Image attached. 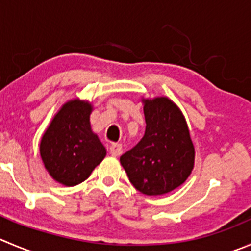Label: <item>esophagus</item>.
<instances>
[{
    "label": "esophagus",
    "instance_id": "obj_1",
    "mask_svg": "<svg viewBox=\"0 0 251 251\" xmlns=\"http://www.w3.org/2000/svg\"><path fill=\"white\" fill-rule=\"evenodd\" d=\"M122 150H123L122 149V144H119V143H114L109 147V151L113 156H119L122 154Z\"/></svg>",
    "mask_w": 251,
    "mask_h": 251
}]
</instances>
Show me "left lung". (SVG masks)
Here are the masks:
<instances>
[{
  "mask_svg": "<svg viewBox=\"0 0 251 251\" xmlns=\"http://www.w3.org/2000/svg\"><path fill=\"white\" fill-rule=\"evenodd\" d=\"M143 103L144 137L122 155L121 164L138 191L165 195L187 180L195 164V148L185 117L170 99H147Z\"/></svg>",
  "mask_w": 251,
  "mask_h": 251,
  "instance_id": "obj_1",
  "label": "left lung"
}]
</instances>
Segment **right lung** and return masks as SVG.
I'll return each mask as SVG.
<instances>
[{
  "instance_id": "1",
  "label": "right lung",
  "mask_w": 251,
  "mask_h": 251,
  "mask_svg": "<svg viewBox=\"0 0 251 251\" xmlns=\"http://www.w3.org/2000/svg\"><path fill=\"white\" fill-rule=\"evenodd\" d=\"M92 104L66 102L40 140V156L49 175L64 186L83 182L106 156V148L91 129Z\"/></svg>"
}]
</instances>
